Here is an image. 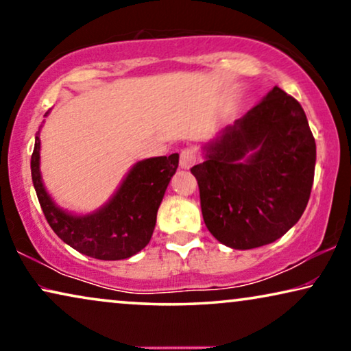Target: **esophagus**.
Instances as JSON below:
<instances>
[{"mask_svg": "<svg viewBox=\"0 0 351 351\" xmlns=\"http://www.w3.org/2000/svg\"><path fill=\"white\" fill-rule=\"evenodd\" d=\"M198 161V153H196L195 148H184L180 152V167L182 169H190L191 166L196 165Z\"/></svg>", "mask_w": 351, "mask_h": 351, "instance_id": "esophagus-1", "label": "esophagus"}]
</instances>
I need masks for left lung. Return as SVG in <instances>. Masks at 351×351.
<instances>
[{"label":"left lung","instance_id":"left-lung-1","mask_svg":"<svg viewBox=\"0 0 351 351\" xmlns=\"http://www.w3.org/2000/svg\"><path fill=\"white\" fill-rule=\"evenodd\" d=\"M191 167L213 237L232 249L276 241L308 203L316 143L304 108L275 86L256 107L203 145Z\"/></svg>","mask_w":351,"mask_h":351}]
</instances>
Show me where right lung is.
I'll return each mask as SVG.
<instances>
[{
  "label": "right lung",
  "instance_id": "right-lung-1",
  "mask_svg": "<svg viewBox=\"0 0 351 351\" xmlns=\"http://www.w3.org/2000/svg\"><path fill=\"white\" fill-rule=\"evenodd\" d=\"M49 112H46L47 117ZM40 131L32 155V180L47 223L62 241L99 261H123L150 243L156 214L171 177L179 166V153L137 161L118 190L102 208L73 214L60 208L43 184Z\"/></svg>",
  "mask_w": 351,
  "mask_h": 351
}]
</instances>
